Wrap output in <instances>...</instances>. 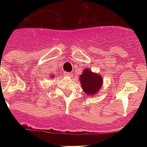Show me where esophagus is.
<instances>
[{
    "label": "esophagus",
    "mask_w": 147,
    "mask_h": 147,
    "mask_svg": "<svg viewBox=\"0 0 147 147\" xmlns=\"http://www.w3.org/2000/svg\"><path fill=\"white\" fill-rule=\"evenodd\" d=\"M65 76H72V74H71V72H66V71H65L64 72Z\"/></svg>",
    "instance_id": "1"
}]
</instances>
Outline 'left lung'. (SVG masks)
I'll return each instance as SVG.
<instances>
[{
    "mask_svg": "<svg viewBox=\"0 0 147 147\" xmlns=\"http://www.w3.org/2000/svg\"><path fill=\"white\" fill-rule=\"evenodd\" d=\"M80 82L84 92L88 95H94L100 91L102 85V77L92 72L91 69H85L80 76Z\"/></svg>",
    "mask_w": 147,
    "mask_h": 147,
    "instance_id": "left-lung-1",
    "label": "left lung"
}]
</instances>
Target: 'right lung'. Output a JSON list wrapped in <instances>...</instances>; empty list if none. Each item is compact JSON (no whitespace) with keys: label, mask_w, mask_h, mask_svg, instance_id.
Masks as SVG:
<instances>
[{"label":"right lung","mask_w":147,"mask_h":147,"mask_svg":"<svg viewBox=\"0 0 147 147\" xmlns=\"http://www.w3.org/2000/svg\"><path fill=\"white\" fill-rule=\"evenodd\" d=\"M52 77H54V76H52Z\"/></svg>","instance_id":"1"}]
</instances>
